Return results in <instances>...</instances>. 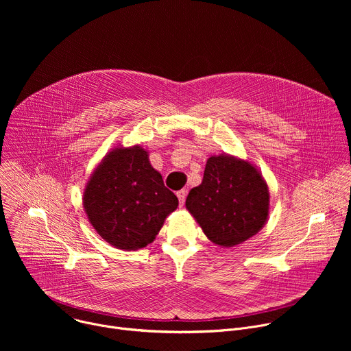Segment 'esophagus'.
Wrapping results in <instances>:
<instances>
[{
    "instance_id": "1",
    "label": "esophagus",
    "mask_w": 351,
    "mask_h": 351,
    "mask_svg": "<svg viewBox=\"0 0 351 351\" xmlns=\"http://www.w3.org/2000/svg\"><path fill=\"white\" fill-rule=\"evenodd\" d=\"M186 194H187V191H186L184 189H182V190H179V191L176 193V195H178V198H179V204H180V207H183V204H184Z\"/></svg>"
}]
</instances>
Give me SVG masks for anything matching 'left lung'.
I'll use <instances>...</instances> for the list:
<instances>
[{
  "label": "left lung",
  "instance_id": "8db88e82",
  "mask_svg": "<svg viewBox=\"0 0 351 351\" xmlns=\"http://www.w3.org/2000/svg\"><path fill=\"white\" fill-rule=\"evenodd\" d=\"M186 208L211 241L232 247L264 226L269 193L253 165L228 156L211 157L202 184L186 198Z\"/></svg>",
  "mask_w": 351,
  "mask_h": 351
}]
</instances>
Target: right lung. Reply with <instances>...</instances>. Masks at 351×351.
I'll return each instance as SVG.
<instances>
[{
    "label": "right lung",
    "instance_id": "1",
    "mask_svg": "<svg viewBox=\"0 0 351 351\" xmlns=\"http://www.w3.org/2000/svg\"><path fill=\"white\" fill-rule=\"evenodd\" d=\"M83 203L97 233L122 250L152 243L179 204L141 147L110 153L90 178Z\"/></svg>",
    "mask_w": 351,
    "mask_h": 351
}]
</instances>
